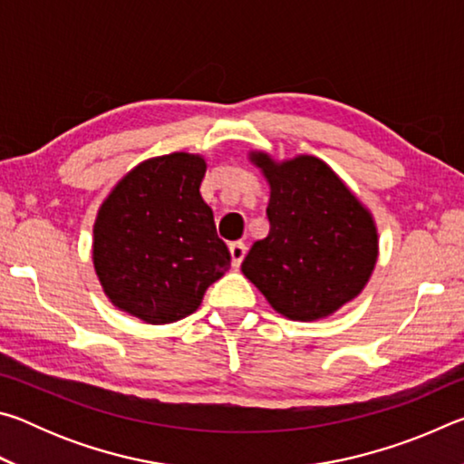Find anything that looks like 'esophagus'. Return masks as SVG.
Listing matches in <instances>:
<instances>
[{"instance_id":"34e87169","label":"esophagus","mask_w":464,"mask_h":464,"mask_svg":"<svg viewBox=\"0 0 464 464\" xmlns=\"http://www.w3.org/2000/svg\"><path fill=\"white\" fill-rule=\"evenodd\" d=\"M229 251H231V260H233V266H235V268H239L241 262H243V257H246V254H247V247H246V243H241V241H235V243H231V246H229Z\"/></svg>"}]
</instances>
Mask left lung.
<instances>
[{
    "instance_id": "1",
    "label": "left lung",
    "mask_w": 464,
    "mask_h": 464,
    "mask_svg": "<svg viewBox=\"0 0 464 464\" xmlns=\"http://www.w3.org/2000/svg\"><path fill=\"white\" fill-rule=\"evenodd\" d=\"M249 161L270 186L268 237L256 241L241 272L282 317L319 321L354 301L379 260L371 210L315 155Z\"/></svg>"
}]
</instances>
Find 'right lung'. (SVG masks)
Instances as JSON below:
<instances>
[{
  "label": "right lung",
  "instance_id": "right-lung-1",
  "mask_svg": "<svg viewBox=\"0 0 464 464\" xmlns=\"http://www.w3.org/2000/svg\"><path fill=\"white\" fill-rule=\"evenodd\" d=\"M207 160L176 151L127 171L100 204L92 262L119 311L166 325L200 307L207 288L231 268L213 210L200 196Z\"/></svg>",
  "mask_w": 464,
  "mask_h": 464
}]
</instances>
